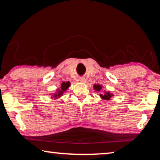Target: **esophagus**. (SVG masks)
<instances>
[{"instance_id": "esophagus-1", "label": "esophagus", "mask_w": 160, "mask_h": 160, "mask_svg": "<svg viewBox=\"0 0 160 160\" xmlns=\"http://www.w3.org/2000/svg\"><path fill=\"white\" fill-rule=\"evenodd\" d=\"M79 81H80V82H85V78H83V77L80 78V79H79Z\"/></svg>"}]
</instances>
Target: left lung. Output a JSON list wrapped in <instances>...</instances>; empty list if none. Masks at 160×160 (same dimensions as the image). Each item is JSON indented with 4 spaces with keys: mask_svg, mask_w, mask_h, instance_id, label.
<instances>
[{
    "mask_svg": "<svg viewBox=\"0 0 160 160\" xmlns=\"http://www.w3.org/2000/svg\"><path fill=\"white\" fill-rule=\"evenodd\" d=\"M102 85H94V89L96 91L99 92L100 90H102ZM112 96H113V94H111L109 92H105L104 94H100V97H101L103 99H104V100H109V99H110V98Z\"/></svg>",
    "mask_w": 160,
    "mask_h": 160,
    "instance_id": "1",
    "label": "left lung"
}]
</instances>
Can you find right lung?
<instances>
[{
    "label": "right lung",
    "instance_id": "obj_1",
    "mask_svg": "<svg viewBox=\"0 0 160 160\" xmlns=\"http://www.w3.org/2000/svg\"><path fill=\"white\" fill-rule=\"evenodd\" d=\"M70 85V83L69 82H62L61 90H58L55 94H53L54 98H58V97H60L61 96L63 95L64 92L66 91V90L69 88Z\"/></svg>",
    "mask_w": 160,
    "mask_h": 160
}]
</instances>
